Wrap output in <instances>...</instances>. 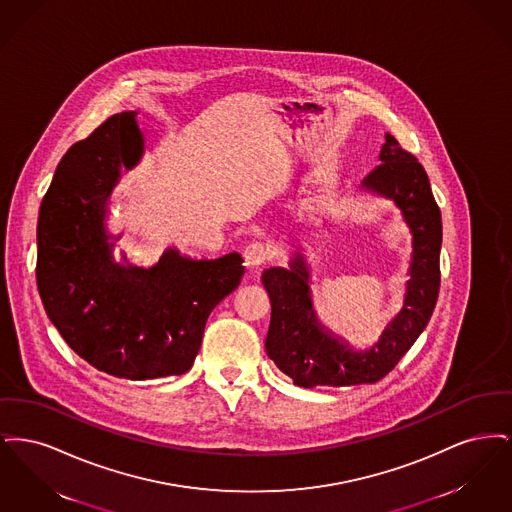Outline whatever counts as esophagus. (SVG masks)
Here are the masks:
<instances>
[{"mask_svg":"<svg viewBox=\"0 0 512 512\" xmlns=\"http://www.w3.org/2000/svg\"><path fill=\"white\" fill-rule=\"evenodd\" d=\"M270 257H272V251H270V247H268L267 244H263V242H253V244H249L245 247L244 259L249 267H261V265H265V263L270 261Z\"/></svg>","mask_w":512,"mask_h":512,"instance_id":"34e87169","label":"esophagus"}]
</instances>
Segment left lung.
Instances as JSON below:
<instances>
[{
  "label": "left lung",
  "instance_id": "left-lung-1",
  "mask_svg": "<svg viewBox=\"0 0 512 512\" xmlns=\"http://www.w3.org/2000/svg\"><path fill=\"white\" fill-rule=\"evenodd\" d=\"M380 165L363 186L386 195L401 209L413 234L411 280L401 313L368 351H351L318 322L309 292V272L297 255L292 268H268L263 284L270 297L268 357L301 388H345L376 384L411 349L434 313L439 293L441 213L428 174L418 159L391 136L380 151Z\"/></svg>",
  "mask_w": 512,
  "mask_h": 512
}]
</instances>
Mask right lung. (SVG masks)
Wrapping results in <instances>:
<instances>
[{
  "instance_id": "obj_1",
  "label": "right lung",
  "mask_w": 512,
  "mask_h": 512,
  "mask_svg": "<svg viewBox=\"0 0 512 512\" xmlns=\"http://www.w3.org/2000/svg\"><path fill=\"white\" fill-rule=\"evenodd\" d=\"M142 151L136 113L109 117L63 155L38 217L36 284L49 320L78 357L126 380L188 372L207 318L244 274L238 253L190 261L167 251L151 268L113 263L107 199Z\"/></svg>"
}]
</instances>
